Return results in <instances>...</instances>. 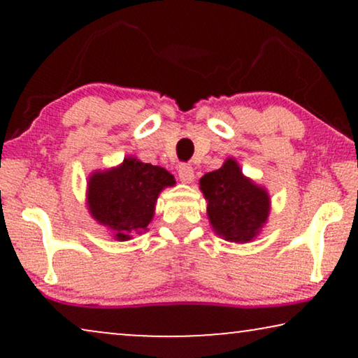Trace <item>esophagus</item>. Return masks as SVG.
I'll return each mask as SVG.
<instances>
[{
    "instance_id": "obj_1",
    "label": "esophagus",
    "mask_w": 358,
    "mask_h": 358,
    "mask_svg": "<svg viewBox=\"0 0 358 358\" xmlns=\"http://www.w3.org/2000/svg\"><path fill=\"white\" fill-rule=\"evenodd\" d=\"M178 173H179V178H180V180H182V182H192V179H194V168H192V166H190V164H180Z\"/></svg>"
}]
</instances>
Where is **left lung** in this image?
Returning a JSON list of instances; mask_svg holds the SVG:
<instances>
[{
	"label": "left lung",
	"mask_w": 358,
	"mask_h": 358,
	"mask_svg": "<svg viewBox=\"0 0 358 358\" xmlns=\"http://www.w3.org/2000/svg\"><path fill=\"white\" fill-rule=\"evenodd\" d=\"M208 200V220L218 234L234 243H248L256 236L268 217V195L248 178L234 159L224 161L217 171L200 179Z\"/></svg>",
	"instance_id": "left-lung-1"
}]
</instances>
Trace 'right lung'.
I'll list each match as a JSON object with an SVG mask.
<instances>
[{
  "mask_svg": "<svg viewBox=\"0 0 358 358\" xmlns=\"http://www.w3.org/2000/svg\"><path fill=\"white\" fill-rule=\"evenodd\" d=\"M173 174L135 158H125L119 168L96 173L87 182V205L92 218L114 229L120 241L141 233L155 215L161 190L174 185Z\"/></svg>",
  "mask_w": 358,
  "mask_h": 358,
  "instance_id": "1",
  "label": "right lung"
}]
</instances>
